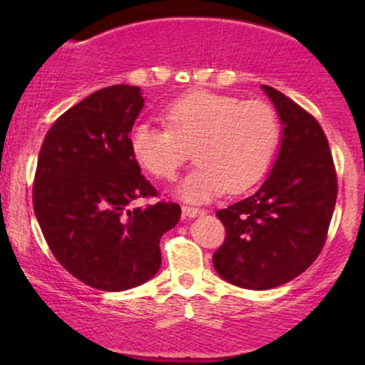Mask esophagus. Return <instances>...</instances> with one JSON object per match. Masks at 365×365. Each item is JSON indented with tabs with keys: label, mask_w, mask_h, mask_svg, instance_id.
Listing matches in <instances>:
<instances>
[{
	"label": "esophagus",
	"mask_w": 365,
	"mask_h": 365,
	"mask_svg": "<svg viewBox=\"0 0 365 365\" xmlns=\"http://www.w3.org/2000/svg\"><path fill=\"white\" fill-rule=\"evenodd\" d=\"M182 215H183V217H197V216H204V215H206V212H204L202 209L183 206L182 207Z\"/></svg>",
	"instance_id": "obj_1"
}]
</instances>
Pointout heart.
Returning a JSON list of instances; mask_svg holds the SVG:
<instances>
[{
    "label": "heart",
    "mask_w": 365,
    "mask_h": 365,
    "mask_svg": "<svg viewBox=\"0 0 365 365\" xmlns=\"http://www.w3.org/2000/svg\"><path fill=\"white\" fill-rule=\"evenodd\" d=\"M168 128L137 123L130 153L158 180H173L194 148L197 166L175 188L187 202H207L228 188L249 190L266 175L276 153L279 123L269 104L195 91L165 108Z\"/></svg>",
    "instance_id": "heart-1"
}]
</instances>
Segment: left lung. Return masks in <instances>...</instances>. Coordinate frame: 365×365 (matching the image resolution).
I'll return each instance as SVG.
<instances>
[{"label":"left lung","mask_w":365,"mask_h":365,"mask_svg":"<svg viewBox=\"0 0 365 365\" xmlns=\"http://www.w3.org/2000/svg\"><path fill=\"white\" fill-rule=\"evenodd\" d=\"M261 89L282 123L278 156L254 195L216 212L226 238L212 255L216 273L247 290L292 282L316 261L338 192L321 125L279 91Z\"/></svg>","instance_id":"8db88e82"}]
</instances>
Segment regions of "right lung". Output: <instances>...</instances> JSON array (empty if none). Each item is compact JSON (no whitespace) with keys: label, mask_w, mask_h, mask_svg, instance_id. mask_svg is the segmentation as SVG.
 I'll list each match as a JSON object with an SVG mask.
<instances>
[{"label":"right lung","mask_w":365,"mask_h":365,"mask_svg":"<svg viewBox=\"0 0 365 365\" xmlns=\"http://www.w3.org/2000/svg\"><path fill=\"white\" fill-rule=\"evenodd\" d=\"M144 101L135 86L96 91L54 121L37 159L32 199L46 242L70 274L103 292L149 282L159 240L182 215L175 202L132 207L158 194L130 153Z\"/></svg>","instance_id":"add662e5"}]
</instances>
